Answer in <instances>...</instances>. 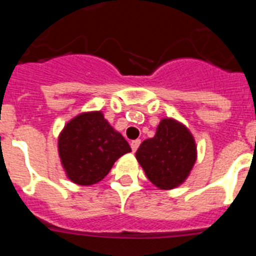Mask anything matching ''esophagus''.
Wrapping results in <instances>:
<instances>
[{
  "mask_svg": "<svg viewBox=\"0 0 256 256\" xmlns=\"http://www.w3.org/2000/svg\"><path fill=\"white\" fill-rule=\"evenodd\" d=\"M140 144H141V140H134V141L130 142V148H132L133 152H136V151H137V148H138Z\"/></svg>",
  "mask_w": 256,
  "mask_h": 256,
  "instance_id": "esophagus-1",
  "label": "esophagus"
}]
</instances>
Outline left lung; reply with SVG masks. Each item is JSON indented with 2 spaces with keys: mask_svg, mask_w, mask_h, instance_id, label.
<instances>
[{
  "mask_svg": "<svg viewBox=\"0 0 256 256\" xmlns=\"http://www.w3.org/2000/svg\"><path fill=\"white\" fill-rule=\"evenodd\" d=\"M196 144L186 126L172 118H164L152 138L144 140L136 159L146 177L160 190L180 186L196 162Z\"/></svg>",
  "mask_w": 256,
  "mask_h": 256,
  "instance_id": "8db88e82",
  "label": "left lung"
}]
</instances>
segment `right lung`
<instances>
[{"label": "right lung", "instance_id": "right-lung-1", "mask_svg": "<svg viewBox=\"0 0 256 256\" xmlns=\"http://www.w3.org/2000/svg\"><path fill=\"white\" fill-rule=\"evenodd\" d=\"M58 144L66 177L80 186L102 180L114 162L132 151L101 112H82L68 122Z\"/></svg>", "mask_w": 256, "mask_h": 256}]
</instances>
